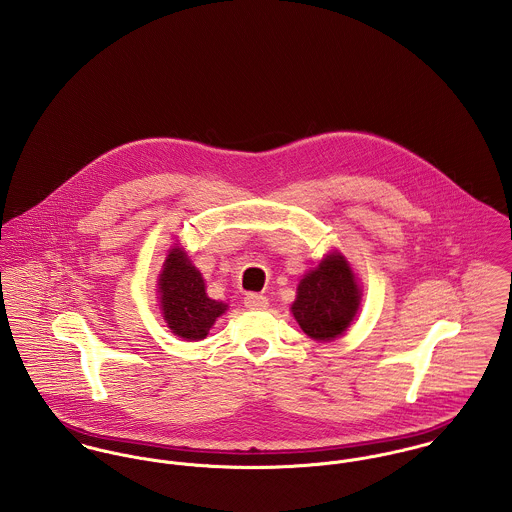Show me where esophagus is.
I'll return each mask as SVG.
<instances>
[{"label":"esophagus","mask_w":512,"mask_h":512,"mask_svg":"<svg viewBox=\"0 0 512 512\" xmlns=\"http://www.w3.org/2000/svg\"><path fill=\"white\" fill-rule=\"evenodd\" d=\"M244 305L248 309H266L268 307V297L262 293H246Z\"/></svg>","instance_id":"esophagus-1"}]
</instances>
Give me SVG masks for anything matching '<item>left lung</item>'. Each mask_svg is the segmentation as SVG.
I'll return each mask as SVG.
<instances>
[{"mask_svg": "<svg viewBox=\"0 0 512 512\" xmlns=\"http://www.w3.org/2000/svg\"><path fill=\"white\" fill-rule=\"evenodd\" d=\"M359 303L361 290L347 260L331 254L299 282L292 313L311 339L333 341L349 327Z\"/></svg>", "mask_w": 512, "mask_h": 512, "instance_id": "left-lung-1", "label": "left lung"}]
</instances>
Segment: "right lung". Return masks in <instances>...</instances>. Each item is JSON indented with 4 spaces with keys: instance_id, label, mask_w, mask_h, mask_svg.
<instances>
[{
    "instance_id": "right-lung-1",
    "label": "right lung",
    "mask_w": 512,
    "mask_h": 512,
    "mask_svg": "<svg viewBox=\"0 0 512 512\" xmlns=\"http://www.w3.org/2000/svg\"><path fill=\"white\" fill-rule=\"evenodd\" d=\"M161 309L169 329L189 341L205 339L226 305L207 297L201 272L187 260L185 252L173 248L159 276Z\"/></svg>"
}]
</instances>
